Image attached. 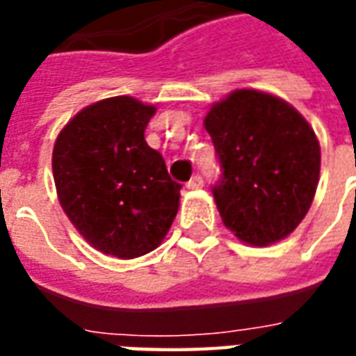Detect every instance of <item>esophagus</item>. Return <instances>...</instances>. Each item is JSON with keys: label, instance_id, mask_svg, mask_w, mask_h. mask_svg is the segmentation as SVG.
Masks as SVG:
<instances>
[{"label": "esophagus", "instance_id": "esophagus-1", "mask_svg": "<svg viewBox=\"0 0 356 356\" xmlns=\"http://www.w3.org/2000/svg\"><path fill=\"white\" fill-rule=\"evenodd\" d=\"M202 186H204V179H202V175H198V173L193 175L191 181L186 183V188H188V191H196V188H202Z\"/></svg>", "mask_w": 356, "mask_h": 356}]
</instances>
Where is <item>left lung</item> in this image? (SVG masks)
<instances>
[{"label":"left lung","instance_id":"left-lung-1","mask_svg":"<svg viewBox=\"0 0 356 356\" xmlns=\"http://www.w3.org/2000/svg\"><path fill=\"white\" fill-rule=\"evenodd\" d=\"M221 163L211 193L234 236L268 246L296 231L313 204L321 145L313 127L275 95L236 89L204 118Z\"/></svg>","mask_w":356,"mask_h":356}]
</instances>
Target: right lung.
Wrapping results in <instances>:
<instances>
[{
  "label": "right lung",
  "instance_id": "add662e5",
  "mask_svg": "<svg viewBox=\"0 0 356 356\" xmlns=\"http://www.w3.org/2000/svg\"><path fill=\"white\" fill-rule=\"evenodd\" d=\"M154 112L127 95L110 97L80 110L53 148L65 213L91 246L120 259L160 246L177 216L181 185L145 140Z\"/></svg>",
  "mask_w": 356,
  "mask_h": 356
}]
</instances>
